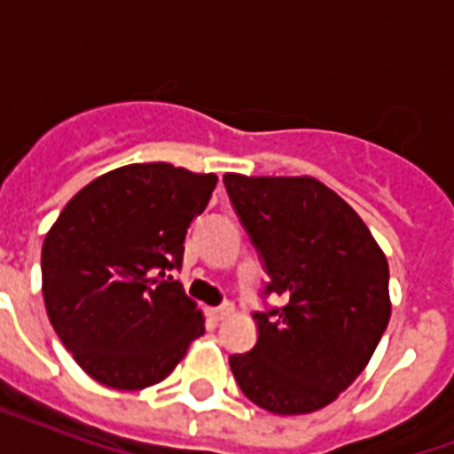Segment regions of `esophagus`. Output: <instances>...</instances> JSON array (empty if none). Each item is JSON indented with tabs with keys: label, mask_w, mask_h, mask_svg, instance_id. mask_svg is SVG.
<instances>
[{
	"label": "esophagus",
	"mask_w": 454,
	"mask_h": 454,
	"mask_svg": "<svg viewBox=\"0 0 454 454\" xmlns=\"http://www.w3.org/2000/svg\"><path fill=\"white\" fill-rule=\"evenodd\" d=\"M231 310H233V306H231V303H223V306H212V309H207V316L219 323V320H223Z\"/></svg>",
	"instance_id": "34e87169"
}]
</instances>
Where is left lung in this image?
<instances>
[{
  "mask_svg": "<svg viewBox=\"0 0 454 454\" xmlns=\"http://www.w3.org/2000/svg\"><path fill=\"white\" fill-rule=\"evenodd\" d=\"M283 309L256 310L259 339L231 356L242 394L276 415L330 405L372 358L391 317L388 263L351 205L313 176H223Z\"/></svg>",
  "mask_w": 454,
  "mask_h": 454,
  "instance_id": "1",
  "label": "left lung"
}]
</instances>
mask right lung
I'll return each instance as SVG.
<instances>
[{"instance_id": "obj_1", "label": "right lung", "mask_w": 454, "mask_h": 454, "mask_svg": "<svg viewBox=\"0 0 454 454\" xmlns=\"http://www.w3.org/2000/svg\"><path fill=\"white\" fill-rule=\"evenodd\" d=\"M219 178L167 162L127 164L94 178L42 245V294L77 365L120 391L162 381L205 334V317L164 273Z\"/></svg>"}]
</instances>
